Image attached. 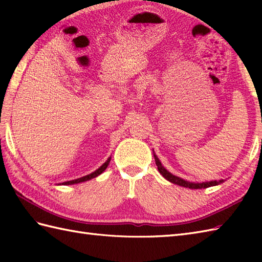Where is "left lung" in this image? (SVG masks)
<instances>
[{"instance_id": "8db88e82", "label": "left lung", "mask_w": 262, "mask_h": 262, "mask_svg": "<svg viewBox=\"0 0 262 262\" xmlns=\"http://www.w3.org/2000/svg\"><path fill=\"white\" fill-rule=\"evenodd\" d=\"M154 159H155V163L158 165V169L159 172L161 174H162L166 180L172 182V183H176L178 186H181V187H186V188H190V189H203V188H208V187H213V186H217L220 185V183L223 182V180H220V181H210V182H203V183H192V182H188L183 179H180V178H178L173 174H171L169 171H166L163 165L161 164L160 160L158 159L157 155L154 154Z\"/></svg>"}]
</instances>
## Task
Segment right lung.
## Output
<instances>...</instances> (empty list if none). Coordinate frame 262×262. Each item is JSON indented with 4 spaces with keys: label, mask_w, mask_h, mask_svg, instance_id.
Segmentation results:
<instances>
[{
    "label": "right lung",
    "mask_w": 262,
    "mask_h": 262,
    "mask_svg": "<svg viewBox=\"0 0 262 262\" xmlns=\"http://www.w3.org/2000/svg\"><path fill=\"white\" fill-rule=\"evenodd\" d=\"M110 159H111V158H109V159L107 160V162H104L101 166H100V168H99L98 170H96L94 172H92V173L88 174V176H85V177L79 178V179H75V180H71V181L63 182V185H74V183H80V182H83V181H86V180L93 179V178H96V177H98L99 174H101L102 172H103L105 169H107V166L109 165V162H110Z\"/></svg>",
    "instance_id": "add662e5"
}]
</instances>
